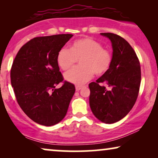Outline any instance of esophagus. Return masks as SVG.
Masks as SVG:
<instances>
[{
  "label": "esophagus",
  "mask_w": 158,
  "mask_h": 158,
  "mask_svg": "<svg viewBox=\"0 0 158 158\" xmlns=\"http://www.w3.org/2000/svg\"><path fill=\"white\" fill-rule=\"evenodd\" d=\"M82 88H83V87H82V86H81V85H76V86H75V90H76L77 91H78V90H81Z\"/></svg>",
  "instance_id": "34e87169"
}]
</instances>
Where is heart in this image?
<instances>
[{
  "label": "heart",
  "mask_w": 158,
  "mask_h": 158,
  "mask_svg": "<svg viewBox=\"0 0 158 158\" xmlns=\"http://www.w3.org/2000/svg\"><path fill=\"white\" fill-rule=\"evenodd\" d=\"M80 67L73 68L65 73L64 79L70 83L82 85L94 77L105 75L111 68L112 55L103 45L90 38H83L75 41L70 49L62 48L57 56L58 66L62 70L72 68L77 61Z\"/></svg>",
  "instance_id": "heart-1"
}]
</instances>
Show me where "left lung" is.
Masks as SVG:
<instances>
[{"label": "left lung", "instance_id": "8db88e82", "mask_svg": "<svg viewBox=\"0 0 158 158\" xmlns=\"http://www.w3.org/2000/svg\"><path fill=\"white\" fill-rule=\"evenodd\" d=\"M111 42V68L105 75L89 84V103L94 115L106 124L126 116L137 101L141 83L138 57L131 45L117 34L101 33Z\"/></svg>", "mask_w": 158, "mask_h": 158}]
</instances>
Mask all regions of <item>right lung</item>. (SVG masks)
I'll return each instance as SVG.
<instances>
[{
	"label": "right lung",
	"instance_id": "obj_1",
	"mask_svg": "<svg viewBox=\"0 0 158 158\" xmlns=\"http://www.w3.org/2000/svg\"><path fill=\"white\" fill-rule=\"evenodd\" d=\"M73 34L40 36L26 43L17 53L10 70V82L17 102L34 122L49 127L63 119L75 94L73 84L63 81L57 62L59 51Z\"/></svg>",
	"mask_w": 158,
	"mask_h": 158
}]
</instances>
